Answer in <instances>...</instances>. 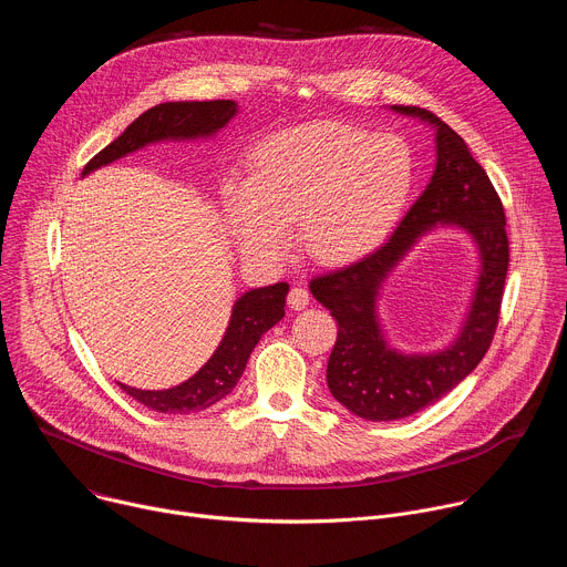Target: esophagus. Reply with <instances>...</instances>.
Returning <instances> with one entry per match:
<instances>
[{
    "label": "esophagus",
    "instance_id": "34e87169",
    "mask_svg": "<svg viewBox=\"0 0 567 567\" xmlns=\"http://www.w3.org/2000/svg\"><path fill=\"white\" fill-rule=\"evenodd\" d=\"M287 300H289V307L291 309H305L307 305H309V291L302 287V285H293L291 289H289V296H287Z\"/></svg>",
    "mask_w": 567,
    "mask_h": 567
}]
</instances>
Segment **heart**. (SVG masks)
Returning <instances> with one entry per match:
<instances>
[{
  "mask_svg": "<svg viewBox=\"0 0 567 567\" xmlns=\"http://www.w3.org/2000/svg\"><path fill=\"white\" fill-rule=\"evenodd\" d=\"M415 182L411 147L392 134L320 121L254 145L245 184L224 193L241 249L280 256L285 228L320 262L357 258L388 235Z\"/></svg>",
  "mask_w": 567,
  "mask_h": 567,
  "instance_id": "obj_1",
  "label": "heart"
}]
</instances>
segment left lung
I'll list each match as a JSON object with an SVG mask.
<instances>
[{
  "label": "left lung",
  "mask_w": 567,
  "mask_h": 567,
  "mask_svg": "<svg viewBox=\"0 0 567 567\" xmlns=\"http://www.w3.org/2000/svg\"><path fill=\"white\" fill-rule=\"evenodd\" d=\"M392 110L420 116L435 127L437 164L431 184L379 249L309 282L313 298L339 322L328 361L330 392L350 413L370 422L415 415L475 370L494 341L509 267L503 202L464 138L429 110L413 105H392ZM437 223L460 225L476 239L481 249L476 296L453 347L435 355H401L382 339L373 309L375 293L416 237Z\"/></svg>",
  "instance_id": "obj_1"
}]
</instances>
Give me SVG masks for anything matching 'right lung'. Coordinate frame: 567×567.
Returning <instances> with one entry per match:
<instances>
[{"label":"right lung","instance_id":"obj_1","mask_svg":"<svg viewBox=\"0 0 567 567\" xmlns=\"http://www.w3.org/2000/svg\"><path fill=\"white\" fill-rule=\"evenodd\" d=\"M235 112L237 105L233 101L161 103L141 114L116 141L103 147L85 166L83 175L107 166L112 161L154 141L210 136L221 130L235 116ZM287 291V282H276L241 296L233 307L230 322L219 348L206 361V365L182 385L168 390H138L121 383V388L156 413L186 415L213 406L215 401L235 388L260 337L285 316Z\"/></svg>","mask_w":567,"mask_h":567}]
</instances>
